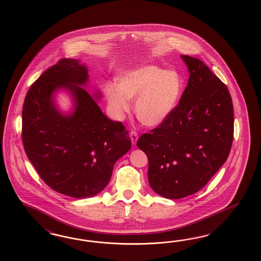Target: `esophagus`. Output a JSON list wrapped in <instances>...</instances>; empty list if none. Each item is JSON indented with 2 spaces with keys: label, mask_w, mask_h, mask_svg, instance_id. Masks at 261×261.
Instances as JSON below:
<instances>
[{
  "label": "esophagus",
  "mask_w": 261,
  "mask_h": 261,
  "mask_svg": "<svg viewBox=\"0 0 261 261\" xmlns=\"http://www.w3.org/2000/svg\"><path fill=\"white\" fill-rule=\"evenodd\" d=\"M130 138H131V142L133 144H136V142L138 141V138H139V135L136 132V131H131L130 132Z\"/></svg>",
  "instance_id": "obj_1"
}]
</instances>
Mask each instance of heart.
<instances>
[{"mask_svg":"<svg viewBox=\"0 0 261 261\" xmlns=\"http://www.w3.org/2000/svg\"><path fill=\"white\" fill-rule=\"evenodd\" d=\"M182 88V79L176 71L147 65L124 72L117 77L116 85L109 83L104 91L111 109L118 118L129 112L130 99L138 97V119L144 125L157 126L176 107Z\"/></svg>","mask_w":261,"mask_h":261,"instance_id":"heart-1","label":"heart"}]
</instances>
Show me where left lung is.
I'll use <instances>...</instances> for the list:
<instances>
[{
    "label": "left lung",
    "instance_id": "1",
    "mask_svg": "<svg viewBox=\"0 0 261 261\" xmlns=\"http://www.w3.org/2000/svg\"><path fill=\"white\" fill-rule=\"evenodd\" d=\"M190 79L179 104L137 146L148 158V181L163 197L180 199L204 188L229 157L233 106L227 86L203 61L181 56Z\"/></svg>",
    "mask_w": 261,
    "mask_h": 261
}]
</instances>
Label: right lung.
<instances>
[{
	"label": "right lung",
	"mask_w": 261,
	"mask_h": 261,
	"mask_svg": "<svg viewBox=\"0 0 261 261\" xmlns=\"http://www.w3.org/2000/svg\"><path fill=\"white\" fill-rule=\"evenodd\" d=\"M87 68L79 60L62 58L32 84L22 112V140L27 156L41 179L56 192L73 198L95 196L108 185L115 163L131 148L120 121L103 114L83 88ZM71 91L75 112L64 116L52 95Z\"/></svg>",
	"instance_id": "obj_1"
}]
</instances>
